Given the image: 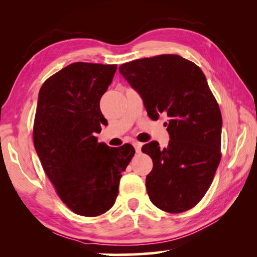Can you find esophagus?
Masks as SVG:
<instances>
[{
  "mask_svg": "<svg viewBox=\"0 0 257 257\" xmlns=\"http://www.w3.org/2000/svg\"><path fill=\"white\" fill-rule=\"evenodd\" d=\"M133 145H134L135 150H136L137 153H139V152H141V150H142V143H139V142H134V143H133Z\"/></svg>",
  "mask_w": 257,
  "mask_h": 257,
  "instance_id": "obj_1",
  "label": "esophagus"
}]
</instances>
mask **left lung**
Returning <instances> with one entry per match:
<instances>
[{"mask_svg":"<svg viewBox=\"0 0 257 257\" xmlns=\"http://www.w3.org/2000/svg\"><path fill=\"white\" fill-rule=\"evenodd\" d=\"M119 71L141 95L147 114L168 115V147L158 142L143 146L153 160L146 177L151 202L169 213L194 207L210 188L221 159L222 116L196 64L163 54L121 64Z\"/></svg>","mask_w":257,"mask_h":257,"instance_id":"1","label":"left lung"}]
</instances>
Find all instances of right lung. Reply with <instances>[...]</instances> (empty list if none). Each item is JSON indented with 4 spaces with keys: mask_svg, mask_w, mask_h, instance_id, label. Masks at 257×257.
<instances>
[{
    "mask_svg": "<svg viewBox=\"0 0 257 257\" xmlns=\"http://www.w3.org/2000/svg\"><path fill=\"white\" fill-rule=\"evenodd\" d=\"M116 66L76 62L41 87L34 122V145L46 176L77 214L97 216L110 210L122 173L135 154L130 144L108 147L96 134L106 119L99 99Z\"/></svg>",
    "mask_w": 257,
    "mask_h": 257,
    "instance_id": "1",
    "label": "right lung"
}]
</instances>
